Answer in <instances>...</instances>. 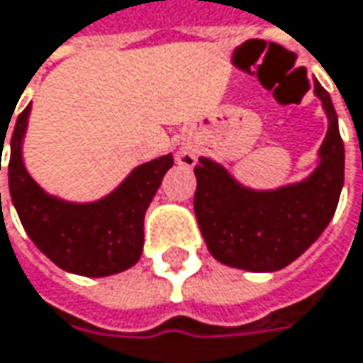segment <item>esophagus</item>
<instances>
[{"label": "esophagus", "mask_w": 363, "mask_h": 363, "mask_svg": "<svg viewBox=\"0 0 363 363\" xmlns=\"http://www.w3.org/2000/svg\"><path fill=\"white\" fill-rule=\"evenodd\" d=\"M177 162L182 164V166H193V164H195V155H193L191 151H184V149H181V151L177 153Z\"/></svg>", "instance_id": "obj_1"}]
</instances>
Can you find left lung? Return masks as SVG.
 <instances>
[{
	"mask_svg": "<svg viewBox=\"0 0 363 363\" xmlns=\"http://www.w3.org/2000/svg\"><path fill=\"white\" fill-rule=\"evenodd\" d=\"M328 114L320 166L308 181L277 191H249L201 157L195 166L193 208L206 245L218 262L249 272H274L297 259L335 216L345 179V149L328 91L313 84Z\"/></svg>",
	"mask_w": 363,
	"mask_h": 363,
	"instance_id": "1",
	"label": "left lung"
}]
</instances>
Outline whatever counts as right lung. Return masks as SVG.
<instances>
[{
	"label": "right lung",
	"instance_id": "obj_1",
	"mask_svg": "<svg viewBox=\"0 0 363 363\" xmlns=\"http://www.w3.org/2000/svg\"><path fill=\"white\" fill-rule=\"evenodd\" d=\"M28 110L30 106L20 112L12 133L8 179L20 222L33 243L60 268L83 277H110L135 266L143 251V218L174 164L172 155L135 168L112 195L97 203H66L48 197L22 164L20 145Z\"/></svg>",
	"mask_w": 363,
	"mask_h": 363
}]
</instances>
